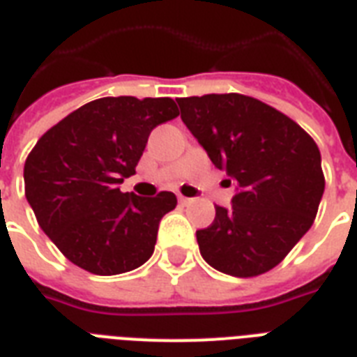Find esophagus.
<instances>
[{
  "mask_svg": "<svg viewBox=\"0 0 357 357\" xmlns=\"http://www.w3.org/2000/svg\"><path fill=\"white\" fill-rule=\"evenodd\" d=\"M178 200H179V204H181V206H189L190 202H192L190 198H187V196H181V195L178 196Z\"/></svg>",
  "mask_w": 357,
  "mask_h": 357,
  "instance_id": "34e87169",
  "label": "esophagus"
}]
</instances>
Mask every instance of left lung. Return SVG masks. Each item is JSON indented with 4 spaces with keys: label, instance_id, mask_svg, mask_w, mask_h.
I'll use <instances>...</instances> for the list:
<instances>
[{
    "label": "left lung",
    "instance_id": "left-lung-1",
    "mask_svg": "<svg viewBox=\"0 0 357 357\" xmlns=\"http://www.w3.org/2000/svg\"><path fill=\"white\" fill-rule=\"evenodd\" d=\"M176 102L213 165L237 185L234 206L215 207L211 226L196 231L202 257L229 276L265 274L315 220L324 192L319 146L294 120L244 94Z\"/></svg>",
    "mask_w": 357,
    "mask_h": 357
}]
</instances>
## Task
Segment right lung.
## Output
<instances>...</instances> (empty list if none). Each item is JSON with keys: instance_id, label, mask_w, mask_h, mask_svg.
Listing matches in <instances>:
<instances>
[{"instance_id": "right-lung-1", "label": "right lung", "mask_w": 357, "mask_h": 357, "mask_svg": "<svg viewBox=\"0 0 357 357\" xmlns=\"http://www.w3.org/2000/svg\"><path fill=\"white\" fill-rule=\"evenodd\" d=\"M178 114L170 98H100L38 139L25 159V198L66 259L98 276L150 259L176 195L140 198L119 185L135 174L151 129Z\"/></svg>"}]
</instances>
